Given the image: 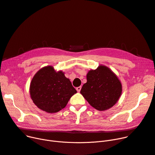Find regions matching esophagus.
I'll return each mask as SVG.
<instances>
[{
    "mask_svg": "<svg viewBox=\"0 0 155 155\" xmlns=\"http://www.w3.org/2000/svg\"><path fill=\"white\" fill-rule=\"evenodd\" d=\"M81 87H77L76 90H77V91L78 92H80V90H81Z\"/></svg>",
    "mask_w": 155,
    "mask_h": 155,
    "instance_id": "1",
    "label": "esophagus"
}]
</instances>
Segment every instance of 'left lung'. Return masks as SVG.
I'll list each match as a JSON object with an SVG mask.
<instances>
[{"instance_id":"obj_1","label":"left lung","mask_w":155,"mask_h":155,"mask_svg":"<svg viewBox=\"0 0 155 155\" xmlns=\"http://www.w3.org/2000/svg\"><path fill=\"white\" fill-rule=\"evenodd\" d=\"M87 83L80 94L89 104L99 111L108 110L115 105L120 97L122 85L117 76L107 67L100 65L90 70Z\"/></svg>"}]
</instances>
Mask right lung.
Wrapping results in <instances>:
<instances>
[{
  "instance_id": "1",
  "label": "right lung",
  "mask_w": 155,
  "mask_h": 155,
  "mask_svg": "<svg viewBox=\"0 0 155 155\" xmlns=\"http://www.w3.org/2000/svg\"><path fill=\"white\" fill-rule=\"evenodd\" d=\"M77 93L70 80L61 71L47 66L39 70L31 81L30 95L34 104L47 113H57L64 108Z\"/></svg>"
}]
</instances>
